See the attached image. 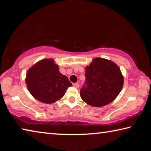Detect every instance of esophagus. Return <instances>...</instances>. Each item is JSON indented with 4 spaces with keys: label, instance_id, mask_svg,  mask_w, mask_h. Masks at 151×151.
<instances>
[{
    "label": "esophagus",
    "instance_id": "esophagus-1",
    "mask_svg": "<svg viewBox=\"0 0 151 151\" xmlns=\"http://www.w3.org/2000/svg\"><path fill=\"white\" fill-rule=\"evenodd\" d=\"M73 86H74V87H75V88H79V84L77 83H74V84H73Z\"/></svg>",
    "mask_w": 151,
    "mask_h": 151
}]
</instances>
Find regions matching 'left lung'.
I'll use <instances>...</instances> for the list:
<instances>
[{
    "label": "left lung",
    "instance_id": "1",
    "mask_svg": "<svg viewBox=\"0 0 151 151\" xmlns=\"http://www.w3.org/2000/svg\"><path fill=\"white\" fill-rule=\"evenodd\" d=\"M86 86L80 91L81 99L94 107L111 103L122 90L124 77L116 64L103 58H94L85 67Z\"/></svg>",
    "mask_w": 151,
    "mask_h": 151
}]
</instances>
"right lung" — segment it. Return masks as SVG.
Instances as JSON below:
<instances>
[{"label": "right lung", "mask_w": 151, "mask_h": 151, "mask_svg": "<svg viewBox=\"0 0 151 151\" xmlns=\"http://www.w3.org/2000/svg\"><path fill=\"white\" fill-rule=\"evenodd\" d=\"M25 82L32 96L47 104L60 100L66 89L72 86L68 78L60 73L58 65L52 58L40 60L30 67Z\"/></svg>", "instance_id": "obj_1"}]
</instances>
